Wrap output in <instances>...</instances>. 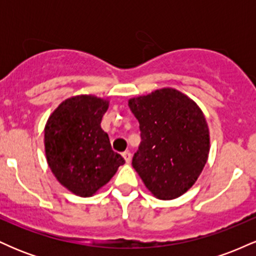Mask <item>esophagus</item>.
Returning <instances> with one entry per match:
<instances>
[{
	"label": "esophagus",
	"instance_id": "1",
	"mask_svg": "<svg viewBox=\"0 0 256 256\" xmlns=\"http://www.w3.org/2000/svg\"><path fill=\"white\" fill-rule=\"evenodd\" d=\"M122 158H125L126 164H130L131 162V152H122Z\"/></svg>",
	"mask_w": 256,
	"mask_h": 256
}]
</instances>
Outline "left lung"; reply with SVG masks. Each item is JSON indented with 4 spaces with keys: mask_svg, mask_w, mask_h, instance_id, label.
I'll use <instances>...</instances> for the list:
<instances>
[{
    "mask_svg": "<svg viewBox=\"0 0 256 256\" xmlns=\"http://www.w3.org/2000/svg\"><path fill=\"white\" fill-rule=\"evenodd\" d=\"M128 107L142 132L132 166L154 198H179L196 183L208 160L210 137L204 112L173 88L132 98Z\"/></svg>",
    "mask_w": 256,
    "mask_h": 256,
    "instance_id": "1",
    "label": "left lung"
}]
</instances>
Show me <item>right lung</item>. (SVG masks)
<instances>
[{"label": "right lung", "instance_id": "add662e5", "mask_svg": "<svg viewBox=\"0 0 256 256\" xmlns=\"http://www.w3.org/2000/svg\"><path fill=\"white\" fill-rule=\"evenodd\" d=\"M108 107V98L72 96L52 110L44 128L48 166L58 183L80 198L98 192L125 164L101 128Z\"/></svg>", "mask_w": 256, "mask_h": 256}]
</instances>
